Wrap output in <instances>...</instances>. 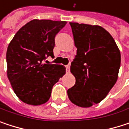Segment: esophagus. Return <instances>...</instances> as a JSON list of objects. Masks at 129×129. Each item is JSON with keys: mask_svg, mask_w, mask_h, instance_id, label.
<instances>
[{"mask_svg": "<svg viewBox=\"0 0 129 129\" xmlns=\"http://www.w3.org/2000/svg\"><path fill=\"white\" fill-rule=\"evenodd\" d=\"M66 72H69V71H70V65L66 66Z\"/></svg>", "mask_w": 129, "mask_h": 129, "instance_id": "obj_1", "label": "esophagus"}]
</instances>
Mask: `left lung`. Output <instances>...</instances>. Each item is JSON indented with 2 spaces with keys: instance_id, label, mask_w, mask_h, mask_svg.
Masks as SVG:
<instances>
[{
  "instance_id": "1",
  "label": "left lung",
  "mask_w": 129,
  "mask_h": 129,
  "mask_svg": "<svg viewBox=\"0 0 129 129\" xmlns=\"http://www.w3.org/2000/svg\"><path fill=\"white\" fill-rule=\"evenodd\" d=\"M77 55L70 71L75 84L67 90L69 100L81 108L102 102L116 84L121 54L112 36L102 27L69 22Z\"/></svg>"
}]
</instances>
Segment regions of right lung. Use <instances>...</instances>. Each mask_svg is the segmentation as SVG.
<instances>
[{
    "instance_id": "1",
    "label": "right lung",
    "mask_w": 129,
    "mask_h": 129,
    "mask_svg": "<svg viewBox=\"0 0 129 129\" xmlns=\"http://www.w3.org/2000/svg\"><path fill=\"white\" fill-rule=\"evenodd\" d=\"M66 21L34 19L15 34L7 51V77L18 98L30 105L48 101L53 86L66 73L63 65L45 64L54 57L56 34Z\"/></svg>"
}]
</instances>
